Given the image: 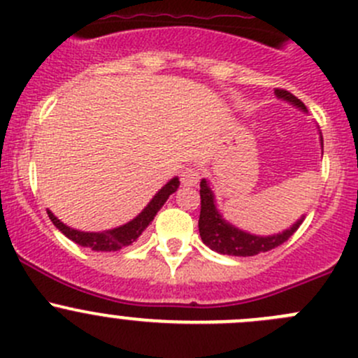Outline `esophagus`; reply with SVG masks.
Returning a JSON list of instances; mask_svg holds the SVG:
<instances>
[{
	"label": "esophagus",
	"instance_id": "1",
	"mask_svg": "<svg viewBox=\"0 0 358 358\" xmlns=\"http://www.w3.org/2000/svg\"><path fill=\"white\" fill-rule=\"evenodd\" d=\"M199 178H201V173H199V169H197V168H192V166H189V168L182 169V183L185 187L197 185Z\"/></svg>",
	"mask_w": 358,
	"mask_h": 358
}]
</instances>
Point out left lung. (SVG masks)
Masks as SVG:
<instances>
[{"instance_id":"8db88e82","label":"left lung","mask_w":358,"mask_h":358,"mask_svg":"<svg viewBox=\"0 0 358 358\" xmlns=\"http://www.w3.org/2000/svg\"><path fill=\"white\" fill-rule=\"evenodd\" d=\"M275 95L280 100H286L296 109L306 112L305 103L299 99L286 90H275ZM320 147H324L322 135H320ZM201 216H199V234L202 243L206 244L213 251L220 252V255H229V256H255L259 252L270 251V249L280 246L286 243L287 239L299 229V225L305 220V215L294 222L289 229L282 230L273 236H255L249 234L246 230L237 229L230 222H227L222 216V213L216 208L215 194H213L209 182L206 178L201 180Z\"/></svg>"}]
</instances>
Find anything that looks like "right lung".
I'll return each instance as SVG.
<instances>
[{
	"label": "right lung",
	"instance_id": "obj_1",
	"mask_svg": "<svg viewBox=\"0 0 358 358\" xmlns=\"http://www.w3.org/2000/svg\"><path fill=\"white\" fill-rule=\"evenodd\" d=\"M180 185L178 176L169 180L164 187L152 197V201L142 209L140 215H136L131 222L124 223L121 227H115V229L103 230V232H81V230H76L67 227L66 223L60 222L55 215L48 209V216L53 222V225L64 234V236L69 237L71 241H74L76 244L83 248H90L92 251H119V249L131 246L140 236H142L143 230L149 227V223L152 222L154 216L157 215L159 209L164 206V202L168 201V197L171 196L173 192H176Z\"/></svg>",
	"mask_w": 358,
	"mask_h": 358
}]
</instances>
